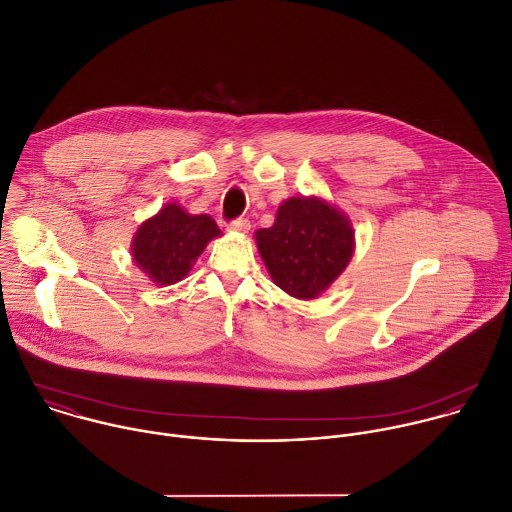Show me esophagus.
Segmentation results:
<instances>
[{"label": "esophagus", "mask_w": 512, "mask_h": 512, "mask_svg": "<svg viewBox=\"0 0 512 512\" xmlns=\"http://www.w3.org/2000/svg\"><path fill=\"white\" fill-rule=\"evenodd\" d=\"M229 229L235 231V233H249L251 223L247 221V218H235V221L229 223Z\"/></svg>", "instance_id": "esophagus-1"}]
</instances>
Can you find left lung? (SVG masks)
I'll use <instances>...</instances> for the list:
<instances>
[{
	"mask_svg": "<svg viewBox=\"0 0 512 512\" xmlns=\"http://www.w3.org/2000/svg\"><path fill=\"white\" fill-rule=\"evenodd\" d=\"M255 239L273 283L300 300L320 296L354 251L348 218L316 196L285 200L273 227Z\"/></svg>",
	"mask_w": 512,
	"mask_h": 512,
	"instance_id": "left-lung-1",
	"label": "left lung"
}]
</instances>
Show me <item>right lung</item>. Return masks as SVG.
<instances>
[{
	"label": "right lung",
	"instance_id": "obj_1",
	"mask_svg": "<svg viewBox=\"0 0 512 512\" xmlns=\"http://www.w3.org/2000/svg\"><path fill=\"white\" fill-rule=\"evenodd\" d=\"M221 235L208 214H188L176 202L141 223L133 237V261L160 285L180 281L206 243Z\"/></svg>",
	"mask_w": 512,
	"mask_h": 512
}]
</instances>
